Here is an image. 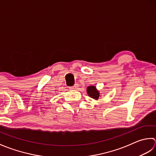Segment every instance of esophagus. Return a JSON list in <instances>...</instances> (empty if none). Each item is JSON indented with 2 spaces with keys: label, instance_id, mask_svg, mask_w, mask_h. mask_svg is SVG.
I'll return each mask as SVG.
<instances>
[{
  "label": "esophagus",
  "instance_id": "34e87169",
  "mask_svg": "<svg viewBox=\"0 0 156 156\" xmlns=\"http://www.w3.org/2000/svg\"><path fill=\"white\" fill-rule=\"evenodd\" d=\"M77 87H78V85L77 84H75V85H73V86H72V87H70V89H71V90H76V89L77 88Z\"/></svg>",
  "mask_w": 156,
  "mask_h": 156
}]
</instances>
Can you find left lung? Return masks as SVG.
<instances>
[{"mask_svg": "<svg viewBox=\"0 0 156 156\" xmlns=\"http://www.w3.org/2000/svg\"><path fill=\"white\" fill-rule=\"evenodd\" d=\"M87 93L88 96L95 100H98L100 97V92L97 90L96 87L95 86H89L87 88Z\"/></svg>", "mask_w": 156, "mask_h": 156, "instance_id": "1", "label": "left lung"}]
</instances>
